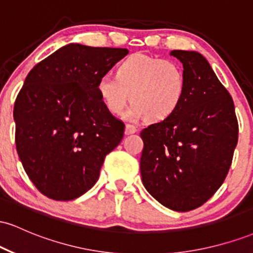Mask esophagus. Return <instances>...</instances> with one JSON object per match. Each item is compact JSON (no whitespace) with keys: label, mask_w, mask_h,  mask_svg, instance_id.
Wrapping results in <instances>:
<instances>
[{"label":"esophagus","mask_w":253,"mask_h":253,"mask_svg":"<svg viewBox=\"0 0 253 253\" xmlns=\"http://www.w3.org/2000/svg\"><path fill=\"white\" fill-rule=\"evenodd\" d=\"M136 127L134 126V125H129V124H127L126 125V128H125V133H126L127 135L128 134H133V133H135L136 132Z\"/></svg>","instance_id":"34e87169"}]
</instances>
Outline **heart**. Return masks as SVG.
<instances>
[{
  "instance_id": "1",
  "label": "heart",
  "mask_w": 253,
  "mask_h": 253,
  "mask_svg": "<svg viewBox=\"0 0 253 253\" xmlns=\"http://www.w3.org/2000/svg\"><path fill=\"white\" fill-rule=\"evenodd\" d=\"M97 91L113 114L123 113L130 95L133 104L126 118L162 121L181 104L185 94V74L175 60L135 53L120 63L117 77L103 75L97 82Z\"/></svg>"
}]
</instances>
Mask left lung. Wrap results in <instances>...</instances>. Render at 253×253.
<instances>
[{
  "label": "left lung",
  "instance_id": "1",
  "mask_svg": "<svg viewBox=\"0 0 253 253\" xmlns=\"http://www.w3.org/2000/svg\"><path fill=\"white\" fill-rule=\"evenodd\" d=\"M183 64L185 94L172 115L140 132L144 187L176 211H193L221 187L238 143V120L227 89L194 51H171Z\"/></svg>",
  "mask_w": 253,
  "mask_h": 253
}]
</instances>
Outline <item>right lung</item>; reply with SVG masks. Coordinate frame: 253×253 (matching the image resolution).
<instances>
[{
	"mask_svg": "<svg viewBox=\"0 0 253 253\" xmlns=\"http://www.w3.org/2000/svg\"><path fill=\"white\" fill-rule=\"evenodd\" d=\"M127 53L69 43L26 77L14 103L16 151L48 199L70 201L86 193L123 140L125 124L107 109L97 82Z\"/></svg>",
	"mask_w": 253,
	"mask_h": 253,
	"instance_id": "add662e5",
	"label": "right lung"
}]
</instances>
